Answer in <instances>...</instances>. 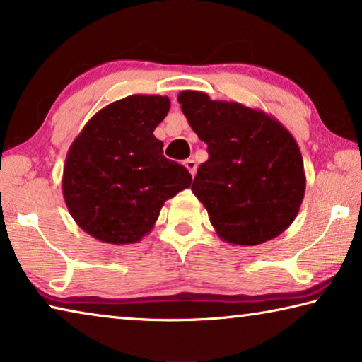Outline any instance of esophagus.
Instances as JSON below:
<instances>
[{
	"label": "esophagus",
	"instance_id": "34e87169",
	"mask_svg": "<svg viewBox=\"0 0 362 362\" xmlns=\"http://www.w3.org/2000/svg\"><path fill=\"white\" fill-rule=\"evenodd\" d=\"M185 167L189 170V173H191L192 176L195 175V171H197V163H195V160H192V158H187L186 160Z\"/></svg>",
	"mask_w": 362,
	"mask_h": 362
}]
</instances>
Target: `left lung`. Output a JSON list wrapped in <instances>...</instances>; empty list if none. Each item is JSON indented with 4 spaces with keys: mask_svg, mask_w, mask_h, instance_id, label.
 <instances>
[{
    "mask_svg": "<svg viewBox=\"0 0 362 362\" xmlns=\"http://www.w3.org/2000/svg\"><path fill=\"white\" fill-rule=\"evenodd\" d=\"M189 125L209 146L192 192L224 242L258 245L282 234L298 215L306 177L288 129L263 110L181 91Z\"/></svg>",
    "mask_w": 362,
    "mask_h": 362,
    "instance_id": "obj_1",
    "label": "left lung"
}]
</instances>
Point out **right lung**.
I'll return each mask as SVG.
<instances>
[{"instance_id":"add662e5","label":"right lung","mask_w":362,"mask_h":362,"mask_svg":"<svg viewBox=\"0 0 362 362\" xmlns=\"http://www.w3.org/2000/svg\"><path fill=\"white\" fill-rule=\"evenodd\" d=\"M170 99L133 94L100 109L70 146L62 194L70 215L94 239L123 245L152 230L163 204L192 176L163 156L153 129Z\"/></svg>"}]
</instances>
